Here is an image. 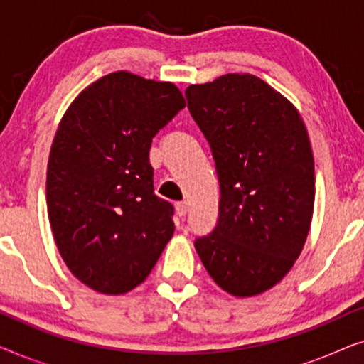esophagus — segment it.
<instances>
[{"mask_svg":"<svg viewBox=\"0 0 364 364\" xmlns=\"http://www.w3.org/2000/svg\"><path fill=\"white\" fill-rule=\"evenodd\" d=\"M187 210H188V203L183 200V202H177L176 203V212H177V215L178 217H183L187 213Z\"/></svg>","mask_w":364,"mask_h":364,"instance_id":"esophagus-1","label":"esophagus"}]
</instances>
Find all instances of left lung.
Returning <instances> with one entry per match:
<instances>
[{
  "label": "left lung",
  "mask_w": 364,
  "mask_h": 364,
  "mask_svg": "<svg viewBox=\"0 0 364 364\" xmlns=\"http://www.w3.org/2000/svg\"><path fill=\"white\" fill-rule=\"evenodd\" d=\"M210 144L218 220L196 250L222 290L255 296L300 257L315 205V162L296 107L253 74H225L186 89Z\"/></svg>",
  "instance_id": "obj_1"
}]
</instances>
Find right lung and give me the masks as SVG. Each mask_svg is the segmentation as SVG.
<instances>
[{
  "label": "right lung",
  "instance_id": "obj_1",
  "mask_svg": "<svg viewBox=\"0 0 364 364\" xmlns=\"http://www.w3.org/2000/svg\"><path fill=\"white\" fill-rule=\"evenodd\" d=\"M183 107L172 82L117 71L84 89L59 122L49 223L64 263L92 290L122 295L141 285L173 235V207L154 193L149 151Z\"/></svg>",
  "mask_w": 364,
  "mask_h": 364
}]
</instances>
